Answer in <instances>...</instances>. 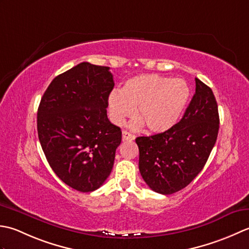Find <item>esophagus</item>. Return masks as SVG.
<instances>
[{
	"mask_svg": "<svg viewBox=\"0 0 249 249\" xmlns=\"http://www.w3.org/2000/svg\"><path fill=\"white\" fill-rule=\"evenodd\" d=\"M135 139V136L133 134H131L128 131H123V140L124 141H133Z\"/></svg>",
	"mask_w": 249,
	"mask_h": 249,
	"instance_id": "obj_1",
	"label": "esophagus"
}]
</instances>
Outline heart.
<instances>
[{"label":"heart","mask_w":249,"mask_h":249,"mask_svg":"<svg viewBox=\"0 0 249 249\" xmlns=\"http://www.w3.org/2000/svg\"><path fill=\"white\" fill-rule=\"evenodd\" d=\"M190 90L181 78H169L156 74L134 76L120 91L108 96L109 117L116 124L135 114L133 125L145 124L147 129L161 133L173 126L188 102Z\"/></svg>","instance_id":"obj_1"}]
</instances>
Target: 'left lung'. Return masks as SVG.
Returning a JSON list of instances; mask_svg holds the SVG:
<instances>
[{
    "mask_svg": "<svg viewBox=\"0 0 249 249\" xmlns=\"http://www.w3.org/2000/svg\"><path fill=\"white\" fill-rule=\"evenodd\" d=\"M219 115L212 89L196 78V93L179 123L162 133L140 136L139 169L151 190L172 195L184 189L204 167L214 147Z\"/></svg>",
    "mask_w": 249,
    "mask_h": 249,
    "instance_id": "8db88e82",
    "label": "left lung"
}]
</instances>
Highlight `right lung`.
Returning a JSON list of instances; mask_svg holds the SVG:
<instances>
[{"instance_id":"right-lung-1","label":"right lung","mask_w":249,"mask_h":249,"mask_svg":"<svg viewBox=\"0 0 249 249\" xmlns=\"http://www.w3.org/2000/svg\"><path fill=\"white\" fill-rule=\"evenodd\" d=\"M113 88L109 68L82 62L53 78L40 100V146L55 175L80 192L104 184L121 143L106 114Z\"/></svg>"}]
</instances>
